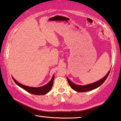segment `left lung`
<instances>
[{
  "label": "left lung",
  "mask_w": 121,
  "mask_h": 121,
  "mask_svg": "<svg viewBox=\"0 0 121 121\" xmlns=\"http://www.w3.org/2000/svg\"><path fill=\"white\" fill-rule=\"evenodd\" d=\"M110 70L108 72V73L107 74V75L104 77L103 78H102L100 80H98V82H95L94 83L91 84L87 85H77L74 84L73 82H72L71 80L67 77V79L68 84L71 86V88L74 91L78 92H87L91 91V90H93L96 88L98 87L99 86H100L103 82H105V80L107 79V77L109 75Z\"/></svg>",
  "instance_id": "8db88e82"
}]
</instances>
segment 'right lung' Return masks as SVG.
Listing matches in <instances>:
<instances>
[{
  "instance_id": "add662e5",
  "label": "right lung",
  "mask_w": 121,
  "mask_h": 121,
  "mask_svg": "<svg viewBox=\"0 0 121 121\" xmlns=\"http://www.w3.org/2000/svg\"><path fill=\"white\" fill-rule=\"evenodd\" d=\"M13 80L14 82H16V84L18 85L19 87L26 90V91L28 92L31 94L36 95H46L48 92H49V91L51 90L52 86H53V81L54 79V75H53V77L51 80H50V82H48V84H47L45 85L42 86V87H29V86H27L26 85H23L19 83L17 81H16L13 77Z\"/></svg>"
}]
</instances>
